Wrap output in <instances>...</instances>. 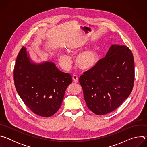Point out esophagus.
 <instances>
[{
	"mask_svg": "<svg viewBox=\"0 0 147 147\" xmlns=\"http://www.w3.org/2000/svg\"><path fill=\"white\" fill-rule=\"evenodd\" d=\"M73 80L74 82H78V77L76 75H74L73 76Z\"/></svg>",
	"mask_w": 147,
	"mask_h": 147,
	"instance_id": "1",
	"label": "esophagus"
}]
</instances>
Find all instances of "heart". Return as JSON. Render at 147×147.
<instances>
[{
	"label": "heart",
	"instance_id": "obj_1",
	"mask_svg": "<svg viewBox=\"0 0 147 147\" xmlns=\"http://www.w3.org/2000/svg\"><path fill=\"white\" fill-rule=\"evenodd\" d=\"M82 45L78 47L80 48ZM61 63L65 67H68L70 63V58L65 53L59 55ZM78 67L84 70H88L95 67L99 61V55L96 49L91 48L80 53L76 59Z\"/></svg>",
	"mask_w": 147,
	"mask_h": 147
}]
</instances>
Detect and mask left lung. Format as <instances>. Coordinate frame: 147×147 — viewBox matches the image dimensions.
Returning <instances> with one entry per match:
<instances>
[{
    "label": "left lung",
    "mask_w": 147,
    "mask_h": 147,
    "mask_svg": "<svg viewBox=\"0 0 147 147\" xmlns=\"http://www.w3.org/2000/svg\"><path fill=\"white\" fill-rule=\"evenodd\" d=\"M134 60L130 49L113 44L105 57L79 78L87 107L103 115L117 109L132 91Z\"/></svg>",
    "instance_id": "1"
}]
</instances>
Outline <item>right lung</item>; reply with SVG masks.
I'll use <instances>...</instances> for the list:
<instances>
[{"mask_svg":"<svg viewBox=\"0 0 147 147\" xmlns=\"http://www.w3.org/2000/svg\"><path fill=\"white\" fill-rule=\"evenodd\" d=\"M14 80L26 105L37 115L50 117L59 109L72 77L60 71L53 62H33L23 47L16 59Z\"/></svg>","mask_w":147,"mask_h":147,"instance_id":"add662e5","label":"right lung"}]
</instances>
